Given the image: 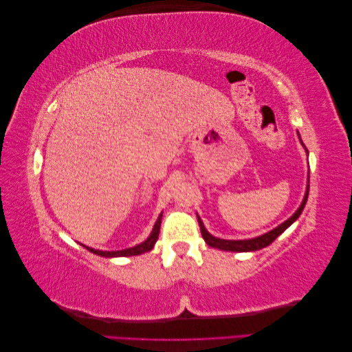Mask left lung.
<instances>
[{"instance_id":"8db88e82","label":"left lung","mask_w":352,"mask_h":352,"mask_svg":"<svg viewBox=\"0 0 352 352\" xmlns=\"http://www.w3.org/2000/svg\"><path fill=\"white\" fill-rule=\"evenodd\" d=\"M310 188V186H308ZM307 198H308V190L305 192V197H304V201L301 207L298 208L295 211V214L292 217L287 219L286 221H283L280 226H278L276 229L270 230L265 233V235L263 236H258V238H254V239H247V241H226V239H219V238H214L211 236L210 233L206 230L204 225H202V221L199 220L198 217V223H199V229H201V235L202 238H204V241L210 245V247L212 248H219V250H225V251H236V252H247V251H257V250H261L264 247H267V245H270L276 238H278L280 233H283L287 228H289L292 223L301 216V212L305 207V202H307Z\"/></svg>"}]
</instances>
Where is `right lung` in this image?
<instances>
[{
  "instance_id": "1",
  "label": "right lung",
  "mask_w": 352,
  "mask_h": 352,
  "mask_svg": "<svg viewBox=\"0 0 352 352\" xmlns=\"http://www.w3.org/2000/svg\"><path fill=\"white\" fill-rule=\"evenodd\" d=\"M160 225H162V216L158 217V220L155 221L154 225V229L151 232L150 238H148L145 242L136 245V247L133 248H127V250H122V251H98V250H92V248H88L91 252L97 254V255H101V257H129V255H140V254H144V252H148L151 251L153 247L155 245L157 239H158V233H160Z\"/></svg>"
}]
</instances>
